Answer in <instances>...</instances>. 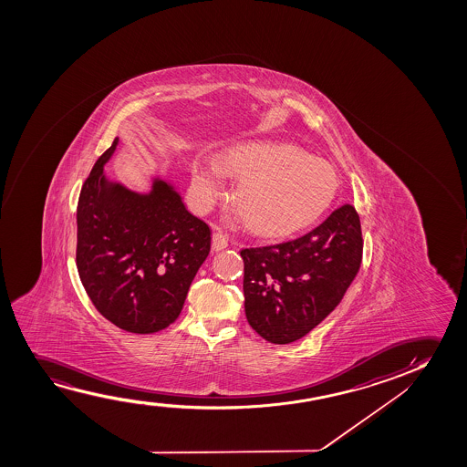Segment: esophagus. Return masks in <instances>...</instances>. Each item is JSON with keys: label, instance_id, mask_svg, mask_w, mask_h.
Wrapping results in <instances>:
<instances>
[{"label": "esophagus", "instance_id": "34e87169", "mask_svg": "<svg viewBox=\"0 0 467 467\" xmlns=\"http://www.w3.org/2000/svg\"><path fill=\"white\" fill-rule=\"evenodd\" d=\"M226 247H228V236L223 234L222 231H215L212 234V250L220 252V250L226 249Z\"/></svg>", "mask_w": 467, "mask_h": 467}]
</instances>
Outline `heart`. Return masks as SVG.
<instances>
[{
    "mask_svg": "<svg viewBox=\"0 0 467 467\" xmlns=\"http://www.w3.org/2000/svg\"><path fill=\"white\" fill-rule=\"evenodd\" d=\"M226 172L241 179L236 205L245 223L263 236H287L330 205L338 175L326 161L281 143H244L224 156L198 154L192 166L194 199L209 205L224 192Z\"/></svg>",
    "mask_w": 467,
    "mask_h": 467,
    "instance_id": "heart-1",
    "label": "heart"
}]
</instances>
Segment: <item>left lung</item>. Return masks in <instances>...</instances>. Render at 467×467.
Wrapping results in <instances>:
<instances>
[{
	"instance_id": "obj_1",
	"label": "left lung",
	"mask_w": 467,
	"mask_h": 467,
	"mask_svg": "<svg viewBox=\"0 0 467 467\" xmlns=\"http://www.w3.org/2000/svg\"><path fill=\"white\" fill-rule=\"evenodd\" d=\"M362 249L358 212L346 204L305 236L241 250L250 327L275 345L303 338L338 306Z\"/></svg>"
}]
</instances>
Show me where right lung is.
I'll return each mask as SVG.
<instances>
[{
	"label": "right lung",
	"mask_w": 467,
	"mask_h": 467,
	"mask_svg": "<svg viewBox=\"0 0 467 467\" xmlns=\"http://www.w3.org/2000/svg\"><path fill=\"white\" fill-rule=\"evenodd\" d=\"M97 160L78 201L77 266L105 319L130 333H154L179 317L192 279L211 252V228L188 212L171 182L132 192Z\"/></svg>",
	"instance_id": "obj_1"
}]
</instances>
